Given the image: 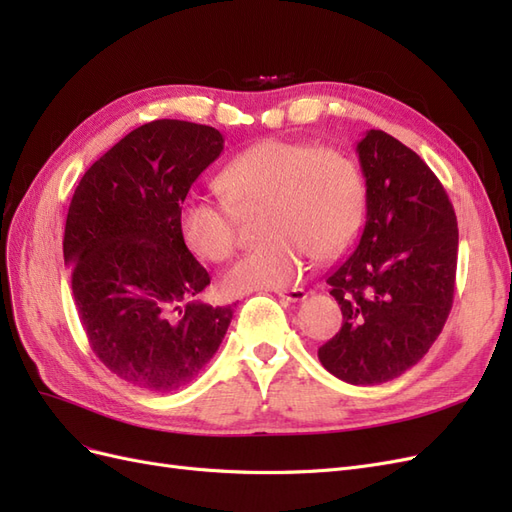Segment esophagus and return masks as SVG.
Wrapping results in <instances>:
<instances>
[{"mask_svg": "<svg viewBox=\"0 0 512 512\" xmlns=\"http://www.w3.org/2000/svg\"><path fill=\"white\" fill-rule=\"evenodd\" d=\"M277 294L284 301H290V303H297V301H303L307 297V292L303 288H292V290H277Z\"/></svg>", "mask_w": 512, "mask_h": 512, "instance_id": "obj_1", "label": "esophagus"}]
</instances>
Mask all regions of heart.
Segmentation results:
<instances>
[{
  "mask_svg": "<svg viewBox=\"0 0 512 512\" xmlns=\"http://www.w3.org/2000/svg\"><path fill=\"white\" fill-rule=\"evenodd\" d=\"M226 200L190 196L179 230L196 256L222 262L239 245V213L265 205L267 245L243 256L226 275L230 292L297 284L309 256L335 260L348 252L365 220L361 168L333 147L265 138L232 158L218 177Z\"/></svg>",
  "mask_w": 512,
  "mask_h": 512,
  "instance_id": "1",
  "label": "heart"
}]
</instances>
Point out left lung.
Wrapping results in <instances>:
<instances>
[{"mask_svg": "<svg viewBox=\"0 0 512 512\" xmlns=\"http://www.w3.org/2000/svg\"><path fill=\"white\" fill-rule=\"evenodd\" d=\"M367 220L359 245L329 277L342 329L318 348L348 384H382L427 354L451 314L459 230L440 179L382 130L356 145Z\"/></svg>", "mask_w": 512, "mask_h": 512, "instance_id": "1", "label": "left lung"}]
</instances>
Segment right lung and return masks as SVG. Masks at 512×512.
Listing matches in <instances>:
<instances>
[{"label":"right lung","mask_w":512,"mask_h":512,"mask_svg":"<svg viewBox=\"0 0 512 512\" xmlns=\"http://www.w3.org/2000/svg\"><path fill=\"white\" fill-rule=\"evenodd\" d=\"M222 149L211 126L158 119L123 136L74 190L64 258L76 312L106 369L138 389L192 382L232 320V305L196 301L211 277L179 230L181 203Z\"/></svg>","instance_id":"1"}]
</instances>
